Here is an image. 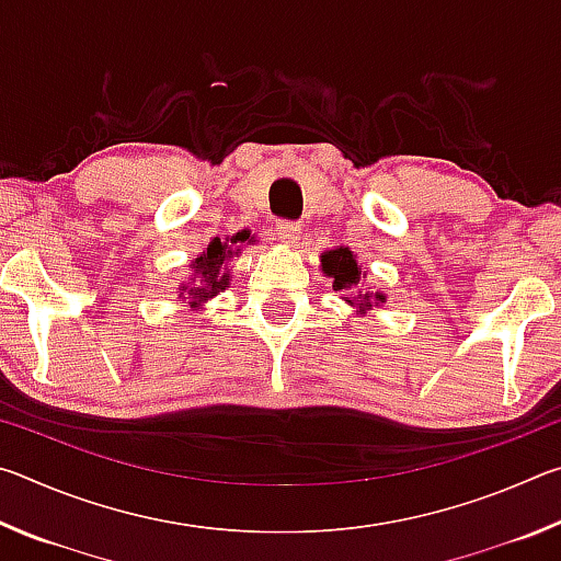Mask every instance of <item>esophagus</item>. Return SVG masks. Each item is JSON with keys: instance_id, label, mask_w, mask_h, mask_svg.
<instances>
[{"instance_id": "1", "label": "esophagus", "mask_w": 561, "mask_h": 561, "mask_svg": "<svg viewBox=\"0 0 561 561\" xmlns=\"http://www.w3.org/2000/svg\"><path fill=\"white\" fill-rule=\"evenodd\" d=\"M277 234H279V240L284 244H297L299 234H301V227L297 222H279L277 225Z\"/></svg>"}]
</instances>
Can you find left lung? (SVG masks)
Returning a JSON list of instances; mask_svg holds the SVG:
<instances>
[{
    "label": "left lung",
    "instance_id": "8db88e82",
    "mask_svg": "<svg viewBox=\"0 0 561 561\" xmlns=\"http://www.w3.org/2000/svg\"><path fill=\"white\" fill-rule=\"evenodd\" d=\"M321 272L334 279V291H344L341 299H344L348 307H356V314H366L368 309H381L388 299L381 289L371 291V287L366 293L350 294L356 286L368 284L366 272H360L356 254L351 252L348 247H336V250L321 252Z\"/></svg>",
    "mask_w": 561,
    "mask_h": 561
}]
</instances>
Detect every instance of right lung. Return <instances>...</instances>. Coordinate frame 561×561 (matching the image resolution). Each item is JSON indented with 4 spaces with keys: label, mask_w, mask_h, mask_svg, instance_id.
Listing matches in <instances>:
<instances>
[{
    "label": "right lung",
    "mask_w": 561,
    "mask_h": 561,
    "mask_svg": "<svg viewBox=\"0 0 561 561\" xmlns=\"http://www.w3.org/2000/svg\"><path fill=\"white\" fill-rule=\"evenodd\" d=\"M240 244H244L240 234L225 237V240H220V237L210 240V244L190 262V277L180 284L178 301L187 304L193 311H201L207 301L230 287V260L240 254Z\"/></svg>",
    "instance_id": "add662e5"
}]
</instances>
